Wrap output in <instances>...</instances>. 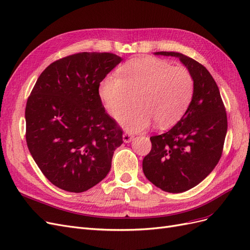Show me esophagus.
<instances>
[{"label":"esophagus","mask_w":250,"mask_h":250,"mask_svg":"<svg viewBox=\"0 0 250 250\" xmlns=\"http://www.w3.org/2000/svg\"><path fill=\"white\" fill-rule=\"evenodd\" d=\"M133 138H134V136L131 135L130 133H126V132H125V133L123 135V139H124V141H125V143L131 142V141L133 140Z\"/></svg>","instance_id":"esophagus-1"}]
</instances>
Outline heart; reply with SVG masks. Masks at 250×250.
<instances>
[{
  "instance_id": "b5f03b06",
  "label": "heart",
  "mask_w": 250,
  "mask_h": 250,
  "mask_svg": "<svg viewBox=\"0 0 250 250\" xmlns=\"http://www.w3.org/2000/svg\"><path fill=\"white\" fill-rule=\"evenodd\" d=\"M194 84L189 70L158 58H139L122 67V77L103 80L100 95L109 113L117 117L135 102L137 106L119 117L131 132L147 128L152 122L168 126L178 122L192 100Z\"/></svg>"
}]
</instances>
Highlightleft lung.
<instances>
[{
    "label": "left lung",
    "mask_w": 250,
    "mask_h": 250,
    "mask_svg": "<svg viewBox=\"0 0 250 250\" xmlns=\"http://www.w3.org/2000/svg\"><path fill=\"white\" fill-rule=\"evenodd\" d=\"M156 55L180 58L193 78L194 91L180 122L150 137L151 149L142 169L158 188L181 193L204 181L219 162L228 131L227 111L218 86L203 64L178 52Z\"/></svg>",
    "instance_id": "left-lung-1"
}]
</instances>
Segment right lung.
I'll use <instances>...</instances> for the list:
<instances>
[{"mask_svg": "<svg viewBox=\"0 0 250 250\" xmlns=\"http://www.w3.org/2000/svg\"><path fill=\"white\" fill-rule=\"evenodd\" d=\"M123 59L77 53L50 64L27 101L26 141L37 166L56 187L80 193L110 171L123 128L104 110L100 83Z\"/></svg>", "mask_w": 250, "mask_h": 250, "instance_id": "1", "label": "right lung"}]
</instances>
